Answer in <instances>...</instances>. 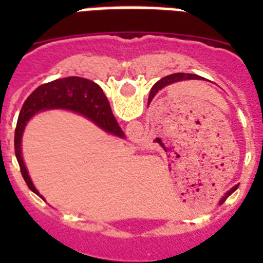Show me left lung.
<instances>
[{
	"instance_id": "1",
	"label": "left lung",
	"mask_w": 263,
	"mask_h": 263,
	"mask_svg": "<svg viewBox=\"0 0 263 263\" xmlns=\"http://www.w3.org/2000/svg\"><path fill=\"white\" fill-rule=\"evenodd\" d=\"M190 79H200L197 75H192V73H173V75H168L166 76V78H162L160 79L158 83H155V85L153 87L152 92H150V97L148 99H153V97L155 96V95L159 92L162 88L167 87V85H171V84H175V83H178V81H182V80H190ZM231 194V191L228 192L227 195H225L224 197H222V201L225 200L228 197V195Z\"/></svg>"
}]
</instances>
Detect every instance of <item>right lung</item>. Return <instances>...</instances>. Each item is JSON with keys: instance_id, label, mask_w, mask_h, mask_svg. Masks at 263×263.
I'll list each match as a JSON object with an SVG mask.
<instances>
[{"instance_id": "obj_1", "label": "right lung", "mask_w": 263, "mask_h": 263, "mask_svg": "<svg viewBox=\"0 0 263 263\" xmlns=\"http://www.w3.org/2000/svg\"><path fill=\"white\" fill-rule=\"evenodd\" d=\"M52 108H63L78 111L84 115L85 117L90 118L108 133L124 137V132L118 126V122L111 113L110 105L103 89L92 80L71 76V78L53 80L38 87L27 97L21 109L17 127H15V136H14V148H15V157L20 164L21 174L27 187L35 194H38V191L32 184L23 163L22 155H21V139H22L23 129L32 116L39 110Z\"/></svg>"}]
</instances>
